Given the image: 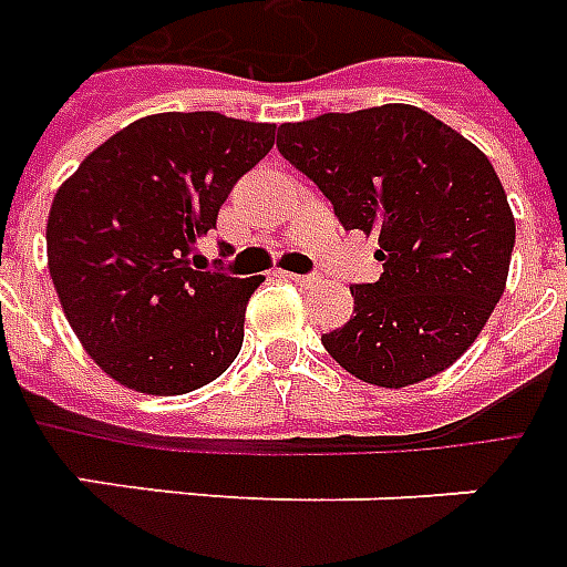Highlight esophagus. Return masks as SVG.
<instances>
[{
	"instance_id": "esophagus-1",
	"label": "esophagus",
	"mask_w": 567,
	"mask_h": 567,
	"mask_svg": "<svg viewBox=\"0 0 567 567\" xmlns=\"http://www.w3.org/2000/svg\"><path fill=\"white\" fill-rule=\"evenodd\" d=\"M287 280H292V284H299V287H313V284H319L317 275H284Z\"/></svg>"
}]
</instances>
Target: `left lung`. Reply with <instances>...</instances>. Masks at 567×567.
Masks as SVG:
<instances>
[{"mask_svg":"<svg viewBox=\"0 0 567 567\" xmlns=\"http://www.w3.org/2000/svg\"><path fill=\"white\" fill-rule=\"evenodd\" d=\"M278 152L329 197L343 229L380 236V280L352 284V317L322 334L331 359L382 389L461 359L505 292L514 250L487 155L410 104L287 122Z\"/></svg>","mask_w":567,"mask_h":567,"instance_id":"8db88e82","label":"left lung"}]
</instances>
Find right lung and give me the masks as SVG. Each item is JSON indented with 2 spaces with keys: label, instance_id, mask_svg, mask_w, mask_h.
<instances>
[{
  "label": "right lung",
  "instance_id": "right-lung-1",
  "mask_svg": "<svg viewBox=\"0 0 567 567\" xmlns=\"http://www.w3.org/2000/svg\"><path fill=\"white\" fill-rule=\"evenodd\" d=\"M275 146V125L157 113L97 146L59 187L47 262L71 329L97 368L146 394H187L236 361L262 278L199 271L197 241L229 190ZM220 241V257H229Z\"/></svg>",
  "mask_w": 567,
  "mask_h": 567
}]
</instances>
